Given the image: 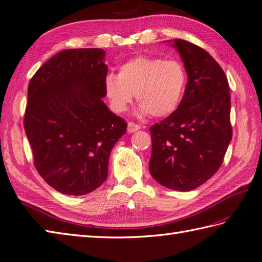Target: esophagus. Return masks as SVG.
I'll use <instances>...</instances> for the list:
<instances>
[{"label": "esophagus", "instance_id": "1", "mask_svg": "<svg viewBox=\"0 0 262 262\" xmlns=\"http://www.w3.org/2000/svg\"><path fill=\"white\" fill-rule=\"evenodd\" d=\"M140 128H141L140 125L135 124V122H133V121H129V122H128V125H127L128 133H134V132L140 129Z\"/></svg>", "mask_w": 262, "mask_h": 262}]
</instances>
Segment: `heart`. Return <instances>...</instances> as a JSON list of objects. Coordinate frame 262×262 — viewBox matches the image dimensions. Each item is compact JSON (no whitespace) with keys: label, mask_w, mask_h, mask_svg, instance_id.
<instances>
[{"label":"heart","mask_w":262,"mask_h":262,"mask_svg":"<svg viewBox=\"0 0 262 262\" xmlns=\"http://www.w3.org/2000/svg\"><path fill=\"white\" fill-rule=\"evenodd\" d=\"M186 83V71L179 61L142 55L122 63L118 75H107L104 92L118 114L127 110L135 94L138 114L161 118L177 109Z\"/></svg>","instance_id":"1"}]
</instances>
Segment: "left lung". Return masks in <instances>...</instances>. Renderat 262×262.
<instances>
[{
    "label": "left lung",
    "mask_w": 262,
    "mask_h": 262,
    "mask_svg": "<svg viewBox=\"0 0 262 262\" xmlns=\"http://www.w3.org/2000/svg\"><path fill=\"white\" fill-rule=\"evenodd\" d=\"M187 84L177 109L150 127L151 176L165 187L191 191L218 171L232 140L227 77L207 51L173 39Z\"/></svg>",
    "instance_id": "1"
}]
</instances>
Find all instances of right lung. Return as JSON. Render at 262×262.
<instances>
[{
  "mask_svg": "<svg viewBox=\"0 0 262 262\" xmlns=\"http://www.w3.org/2000/svg\"><path fill=\"white\" fill-rule=\"evenodd\" d=\"M101 49L61 51L28 85L24 127L44 181L68 195L104 183L112 147L127 124L102 99L107 74Z\"/></svg>",
  "mask_w": 262,
  "mask_h": 262,
  "instance_id": "1",
  "label": "right lung"
}]
</instances>
